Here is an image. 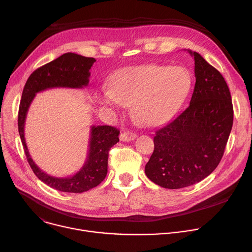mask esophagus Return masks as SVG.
I'll return each mask as SVG.
<instances>
[{
  "mask_svg": "<svg viewBox=\"0 0 252 252\" xmlns=\"http://www.w3.org/2000/svg\"><path fill=\"white\" fill-rule=\"evenodd\" d=\"M135 138H136V134H134L131 131H126V132H123L120 135V139L122 141H131V140H133Z\"/></svg>",
  "mask_w": 252,
  "mask_h": 252,
  "instance_id": "1",
  "label": "esophagus"
}]
</instances>
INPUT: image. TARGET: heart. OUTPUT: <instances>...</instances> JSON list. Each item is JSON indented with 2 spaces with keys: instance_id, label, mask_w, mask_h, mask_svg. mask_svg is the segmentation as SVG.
Listing matches in <instances>:
<instances>
[{
  "instance_id": "obj_1",
  "label": "heart",
  "mask_w": 252,
  "mask_h": 252,
  "mask_svg": "<svg viewBox=\"0 0 252 252\" xmlns=\"http://www.w3.org/2000/svg\"><path fill=\"white\" fill-rule=\"evenodd\" d=\"M191 83L189 71L184 66H131L118 71L111 89H102L97 97L103 107L116 112L132 104L133 118L153 126L166 121L181 105Z\"/></svg>"
}]
</instances>
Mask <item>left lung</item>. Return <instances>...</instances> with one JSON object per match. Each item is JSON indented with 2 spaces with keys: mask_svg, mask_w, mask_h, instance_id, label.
I'll return each mask as SVG.
<instances>
[{
  "mask_svg": "<svg viewBox=\"0 0 252 252\" xmlns=\"http://www.w3.org/2000/svg\"><path fill=\"white\" fill-rule=\"evenodd\" d=\"M195 86L189 105L155 133L154 153L146 174L169 189L187 188L208 176L221 160L232 124L233 106L226 82L198 53Z\"/></svg>",
  "mask_w": 252,
  "mask_h": 252,
  "instance_id": "8db88e82",
  "label": "left lung"
}]
</instances>
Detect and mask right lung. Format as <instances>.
<instances>
[{"instance_id":"add662e5","label":"right lung","mask_w":252,"mask_h":252,"mask_svg":"<svg viewBox=\"0 0 252 252\" xmlns=\"http://www.w3.org/2000/svg\"><path fill=\"white\" fill-rule=\"evenodd\" d=\"M95 59L75 53H66L51 63L35 69L28 79L21 98L18 126L24 151L33 173L50 188L81 193L97 187L106 176L107 158L112 147L119 142L120 130L111 126H92L87 159L74 175L57 177L43 171L32 160L25 139V123L30 105L40 92L56 89H83L90 82V69Z\"/></svg>"}]
</instances>
